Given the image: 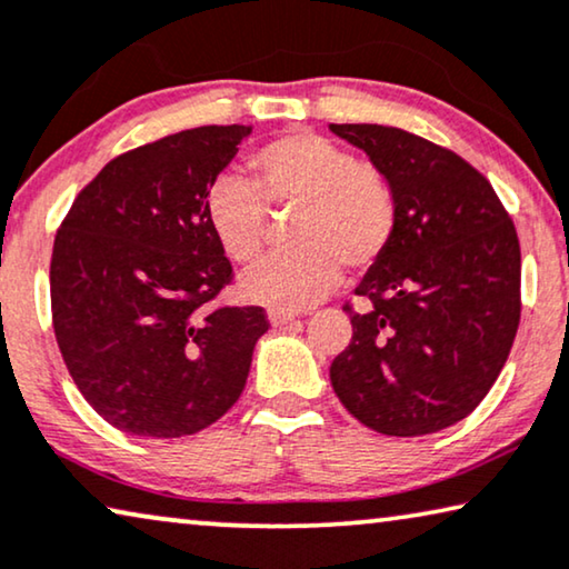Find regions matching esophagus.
<instances>
[{"mask_svg": "<svg viewBox=\"0 0 569 569\" xmlns=\"http://www.w3.org/2000/svg\"><path fill=\"white\" fill-rule=\"evenodd\" d=\"M269 323L274 326V328H279V326H287V323H292L295 320V312H284V310H269Z\"/></svg>", "mask_w": 569, "mask_h": 569, "instance_id": "esophagus-1", "label": "esophagus"}]
</instances>
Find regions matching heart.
Masks as SVG:
<instances>
[{"label":"heart","mask_w":569,"mask_h":569,"mask_svg":"<svg viewBox=\"0 0 569 569\" xmlns=\"http://www.w3.org/2000/svg\"><path fill=\"white\" fill-rule=\"evenodd\" d=\"M253 184L220 177L210 187L204 218L236 264H251L267 243L269 212L298 210L290 226L295 251L261 261L241 279L246 300L298 312L341 282V267L367 269L390 243L398 204L380 169L308 130L279 136L251 156Z\"/></svg>","instance_id":"heart-1"}]
</instances>
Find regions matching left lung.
Segmentation results:
<instances>
[{"label": "left lung", "instance_id": "8db88e82", "mask_svg": "<svg viewBox=\"0 0 569 569\" xmlns=\"http://www.w3.org/2000/svg\"><path fill=\"white\" fill-rule=\"evenodd\" d=\"M395 192L390 243L357 287L331 385L357 421L423 436L462 421L503 369L521 318V249L488 179L408 130L328 126Z\"/></svg>", "mask_w": 569, "mask_h": 569}]
</instances>
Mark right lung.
Returning <instances> with one entry per match:
<instances>
[{"label":"right lung","instance_id":"right-lung-1","mask_svg":"<svg viewBox=\"0 0 569 569\" xmlns=\"http://www.w3.org/2000/svg\"><path fill=\"white\" fill-rule=\"evenodd\" d=\"M251 126H204L112 159L56 236V341L73 382L130 436L202 431L241 398L261 308H210L233 274L204 218Z\"/></svg>","mask_w":569,"mask_h":569}]
</instances>
